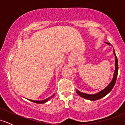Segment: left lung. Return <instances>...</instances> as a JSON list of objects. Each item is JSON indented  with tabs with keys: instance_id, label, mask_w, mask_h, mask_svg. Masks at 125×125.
Here are the masks:
<instances>
[{
	"instance_id": "1",
	"label": "left lung",
	"mask_w": 125,
	"mask_h": 125,
	"mask_svg": "<svg viewBox=\"0 0 125 125\" xmlns=\"http://www.w3.org/2000/svg\"><path fill=\"white\" fill-rule=\"evenodd\" d=\"M106 43L108 45H111V44L107 42H104ZM112 46V45H111ZM113 54L115 55V70L114 74H113V77L112 81L110 82V83L103 90H102L101 91H100L99 92L97 93L96 94H84V93L81 92L79 91L78 90H76L77 94L80 96L83 97V98L86 99L90 100H96L98 99H100L102 98L104 96H105L106 94H107L109 93L111 91L112 89H113V87H114L116 81L117 76V72H118V61H117V59L116 57V55L115 52V50L113 49Z\"/></svg>"
}]
</instances>
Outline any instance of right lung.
<instances>
[{
	"label": "right lung",
	"mask_w": 125,
	"mask_h": 125,
	"mask_svg": "<svg viewBox=\"0 0 125 125\" xmlns=\"http://www.w3.org/2000/svg\"><path fill=\"white\" fill-rule=\"evenodd\" d=\"M55 95V94H53L52 96L51 97H48V98L46 99H44V100H31V99H28L29 100H30V101L32 102H34V103H36V104H44V103L47 102L49 101L50 99H51L53 97H54V96Z\"/></svg>",
	"instance_id": "right-lung-1"
}]
</instances>
